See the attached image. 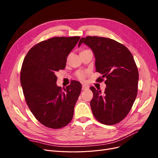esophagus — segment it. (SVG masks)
<instances>
[{
    "label": "esophagus",
    "mask_w": 158,
    "mask_h": 158,
    "mask_svg": "<svg viewBox=\"0 0 158 158\" xmlns=\"http://www.w3.org/2000/svg\"><path fill=\"white\" fill-rule=\"evenodd\" d=\"M88 88H89V87L88 86V85H85V84H83V85H82V90H86V89H88Z\"/></svg>",
    "instance_id": "obj_1"
}]
</instances>
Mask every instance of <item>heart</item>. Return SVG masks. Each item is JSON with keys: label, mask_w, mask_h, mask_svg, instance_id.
Masks as SVG:
<instances>
[{"label": "heart", "mask_w": 158, "mask_h": 158, "mask_svg": "<svg viewBox=\"0 0 158 158\" xmlns=\"http://www.w3.org/2000/svg\"><path fill=\"white\" fill-rule=\"evenodd\" d=\"M88 51V50H84L82 51ZM77 76H78V77L79 78L84 79L85 78V72H84V71H80V72H78V73H77Z\"/></svg>", "instance_id": "b5f03b06"}]
</instances>
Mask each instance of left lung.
<instances>
[{"label": "left lung", "instance_id": "8db88e82", "mask_svg": "<svg viewBox=\"0 0 158 158\" xmlns=\"http://www.w3.org/2000/svg\"><path fill=\"white\" fill-rule=\"evenodd\" d=\"M82 44L92 50L96 72L102 74L99 81L106 80V88L91 87L94 97L90 106L94 116L104 125L121 121L130 111L138 92V71L133 56L127 47L111 39L97 36L82 37Z\"/></svg>", "mask_w": 158, "mask_h": 158}]
</instances>
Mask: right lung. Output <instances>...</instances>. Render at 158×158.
I'll return each instance as SVG.
<instances>
[{
    "mask_svg": "<svg viewBox=\"0 0 158 158\" xmlns=\"http://www.w3.org/2000/svg\"><path fill=\"white\" fill-rule=\"evenodd\" d=\"M80 37H56L41 41L28 51L20 72L26 102L37 120L51 128L71 121L82 85L73 81L63 90L55 73L63 70L67 56Z\"/></svg>",
    "mask_w": 158,
    "mask_h": 158,
    "instance_id": "1",
    "label": "right lung"
}]
</instances>
